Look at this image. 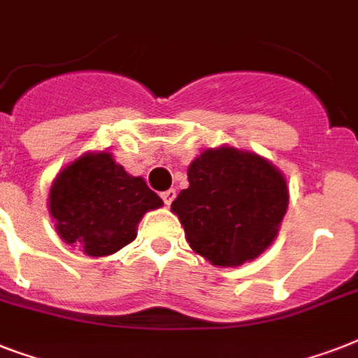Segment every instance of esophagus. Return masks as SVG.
<instances>
[{
    "label": "esophagus",
    "instance_id": "1",
    "mask_svg": "<svg viewBox=\"0 0 358 358\" xmlns=\"http://www.w3.org/2000/svg\"><path fill=\"white\" fill-rule=\"evenodd\" d=\"M162 199H163V202L167 204V206H171V202H173L174 199H176V191H174V189L163 191V193H162Z\"/></svg>",
    "mask_w": 358,
    "mask_h": 358
}]
</instances>
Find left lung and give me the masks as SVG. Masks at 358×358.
Returning a JSON list of instances; mask_svg holds the SVG:
<instances>
[{
    "mask_svg": "<svg viewBox=\"0 0 358 358\" xmlns=\"http://www.w3.org/2000/svg\"><path fill=\"white\" fill-rule=\"evenodd\" d=\"M187 180L171 210L191 249L212 266H243L275 241L289 193L269 159L229 145L206 148L191 162Z\"/></svg>",
    "mask_w": 358,
    "mask_h": 358,
    "instance_id": "obj_1",
    "label": "left lung"
}]
</instances>
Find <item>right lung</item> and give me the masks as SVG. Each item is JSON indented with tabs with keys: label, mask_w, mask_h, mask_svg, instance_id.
<instances>
[{
	"label": "right lung",
	"mask_w": 358,
	"mask_h": 358,
	"mask_svg": "<svg viewBox=\"0 0 358 358\" xmlns=\"http://www.w3.org/2000/svg\"><path fill=\"white\" fill-rule=\"evenodd\" d=\"M162 206L145 180L126 173L109 150L85 152L61 169L48 196L59 238L94 258L131 243L143 215Z\"/></svg>",
	"instance_id": "1"
}]
</instances>
